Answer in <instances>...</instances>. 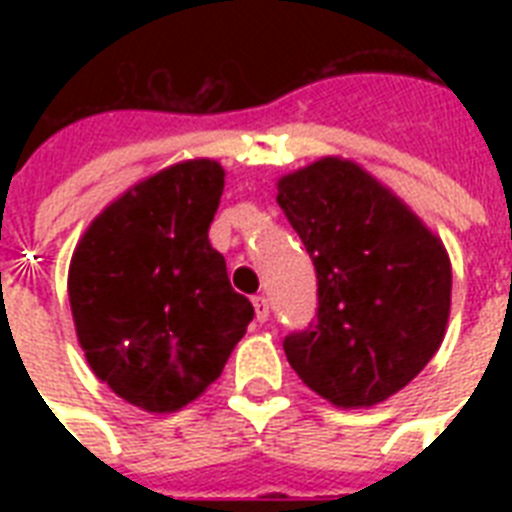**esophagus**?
I'll return each mask as SVG.
<instances>
[{
	"instance_id": "esophagus-1",
	"label": "esophagus",
	"mask_w": 512,
	"mask_h": 512,
	"mask_svg": "<svg viewBox=\"0 0 512 512\" xmlns=\"http://www.w3.org/2000/svg\"><path fill=\"white\" fill-rule=\"evenodd\" d=\"M252 305H255V319L260 321V324H265V321H268V316H271V305H268V300L260 295L252 300Z\"/></svg>"
}]
</instances>
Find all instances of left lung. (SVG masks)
Listing matches in <instances>:
<instances>
[{"instance_id":"left-lung-1","label":"left lung","mask_w":512,"mask_h":512,"mask_svg":"<svg viewBox=\"0 0 512 512\" xmlns=\"http://www.w3.org/2000/svg\"><path fill=\"white\" fill-rule=\"evenodd\" d=\"M276 199L319 281L316 319L284 337L289 364L335 406L380 404L444 340L452 305L444 244L369 172L335 156L281 177Z\"/></svg>"}]
</instances>
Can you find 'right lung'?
<instances>
[{"label": "right lung", "mask_w": 512, "mask_h": 512, "mask_svg": "<svg viewBox=\"0 0 512 512\" xmlns=\"http://www.w3.org/2000/svg\"><path fill=\"white\" fill-rule=\"evenodd\" d=\"M223 177L209 159L167 167L103 209L71 257L84 356L146 412H177L201 396L255 316L209 244Z\"/></svg>", "instance_id": "add662e5"}]
</instances>
